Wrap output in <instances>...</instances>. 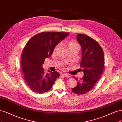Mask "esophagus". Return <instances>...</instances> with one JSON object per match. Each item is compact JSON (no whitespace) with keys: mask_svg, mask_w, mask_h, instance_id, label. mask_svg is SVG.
Instances as JSON below:
<instances>
[{"mask_svg":"<svg viewBox=\"0 0 122 122\" xmlns=\"http://www.w3.org/2000/svg\"><path fill=\"white\" fill-rule=\"evenodd\" d=\"M62 75L64 77H67V78H68L69 77V76L68 75V74H65V73H63Z\"/></svg>","mask_w":122,"mask_h":122,"instance_id":"1","label":"esophagus"}]
</instances>
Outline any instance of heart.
I'll list each match as a JSON object with an SVG mask.
<instances>
[{
    "label": "heart",
    "instance_id": "heart-1",
    "mask_svg": "<svg viewBox=\"0 0 122 122\" xmlns=\"http://www.w3.org/2000/svg\"><path fill=\"white\" fill-rule=\"evenodd\" d=\"M78 46V44L76 42V41H70L68 42V48H71V47H73V46ZM59 45H58L55 49V51H56L57 50V49L58 48Z\"/></svg>",
    "mask_w": 122,
    "mask_h": 122
}]
</instances>
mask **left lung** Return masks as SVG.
I'll return each instance as SVG.
<instances>
[{
	"instance_id": "left-lung-1",
	"label": "left lung",
	"mask_w": 122,
	"mask_h": 122,
	"mask_svg": "<svg viewBox=\"0 0 122 122\" xmlns=\"http://www.w3.org/2000/svg\"><path fill=\"white\" fill-rule=\"evenodd\" d=\"M77 41L81 47V60L80 66L84 76L81 79L73 76L77 82L72 91L76 94H85L95 86L104 68L103 49L95 40L88 35L78 34Z\"/></svg>"
}]
</instances>
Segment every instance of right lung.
<instances>
[{"label":"right lung","mask_w":122,"mask_h":122,"mask_svg":"<svg viewBox=\"0 0 122 122\" xmlns=\"http://www.w3.org/2000/svg\"><path fill=\"white\" fill-rule=\"evenodd\" d=\"M69 34L67 32H41L34 35L23 50L21 66L24 80L34 92H48L60 74L58 72H45L42 67L46 58L52 55L56 46Z\"/></svg>","instance_id":"right-lung-1"}]
</instances>
